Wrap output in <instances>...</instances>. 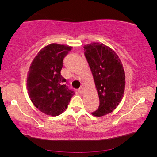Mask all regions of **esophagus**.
I'll return each instance as SVG.
<instances>
[{"label":"esophagus","mask_w":157,"mask_h":157,"mask_svg":"<svg viewBox=\"0 0 157 157\" xmlns=\"http://www.w3.org/2000/svg\"><path fill=\"white\" fill-rule=\"evenodd\" d=\"M78 92H79V93H80V94H82L83 93V87H81L80 89H78Z\"/></svg>","instance_id":"1"}]
</instances>
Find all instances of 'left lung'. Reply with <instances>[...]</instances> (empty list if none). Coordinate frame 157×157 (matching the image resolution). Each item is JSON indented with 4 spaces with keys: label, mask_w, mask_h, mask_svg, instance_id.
Instances as JSON below:
<instances>
[{
    "label": "left lung",
    "mask_w": 157,
    "mask_h": 157,
    "mask_svg": "<svg viewBox=\"0 0 157 157\" xmlns=\"http://www.w3.org/2000/svg\"><path fill=\"white\" fill-rule=\"evenodd\" d=\"M83 48L99 97V106L92 114L102 117L112 112L121 102L125 89V73L118 55L109 46L94 42Z\"/></svg>",
    "instance_id": "left-lung-1"
}]
</instances>
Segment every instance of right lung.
<instances>
[{"mask_svg": "<svg viewBox=\"0 0 157 157\" xmlns=\"http://www.w3.org/2000/svg\"><path fill=\"white\" fill-rule=\"evenodd\" d=\"M72 47L51 44L34 58L27 76L29 97L41 112L53 117L67 109L74 92L61 74L63 59Z\"/></svg>", "mask_w": 157, "mask_h": 157, "instance_id": "add662e5", "label": "right lung"}]
</instances>
